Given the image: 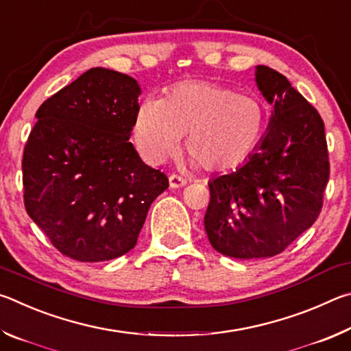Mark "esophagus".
I'll return each instance as SVG.
<instances>
[{
    "mask_svg": "<svg viewBox=\"0 0 351 351\" xmlns=\"http://www.w3.org/2000/svg\"><path fill=\"white\" fill-rule=\"evenodd\" d=\"M169 182H170V187H171V189L182 187V186H186V184H187V181L184 180V178L178 176V175H170V176H169Z\"/></svg>",
    "mask_w": 351,
    "mask_h": 351,
    "instance_id": "1",
    "label": "esophagus"
}]
</instances>
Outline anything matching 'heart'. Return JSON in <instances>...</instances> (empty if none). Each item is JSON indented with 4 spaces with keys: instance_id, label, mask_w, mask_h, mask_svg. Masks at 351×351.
I'll use <instances>...</instances> for the list:
<instances>
[{
    "instance_id": "obj_1",
    "label": "heart",
    "mask_w": 351,
    "mask_h": 351,
    "mask_svg": "<svg viewBox=\"0 0 351 351\" xmlns=\"http://www.w3.org/2000/svg\"><path fill=\"white\" fill-rule=\"evenodd\" d=\"M268 106L260 97L239 94L212 82H182L165 97L144 100L133 121V138L141 156L161 164L186 148L206 170L229 171L257 150L268 127Z\"/></svg>"
}]
</instances>
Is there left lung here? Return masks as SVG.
<instances>
[{"label": "left lung", "instance_id": "8db88e82", "mask_svg": "<svg viewBox=\"0 0 351 351\" xmlns=\"http://www.w3.org/2000/svg\"><path fill=\"white\" fill-rule=\"evenodd\" d=\"M255 83L274 106L257 150L209 182L204 228L212 247L234 258L280 254L322 210L330 176L324 121L287 77L263 64Z\"/></svg>", "mask_w": 351, "mask_h": 351}]
</instances>
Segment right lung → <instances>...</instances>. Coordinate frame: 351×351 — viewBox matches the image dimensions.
<instances>
[{"label": "right lung", "mask_w": 351, "mask_h": 351, "mask_svg": "<svg viewBox=\"0 0 351 351\" xmlns=\"http://www.w3.org/2000/svg\"><path fill=\"white\" fill-rule=\"evenodd\" d=\"M139 96L133 77L93 68L35 114L23 154L25 206L69 258L93 263L132 251L152 203L169 187L128 141Z\"/></svg>", "instance_id": "obj_1"}]
</instances>
